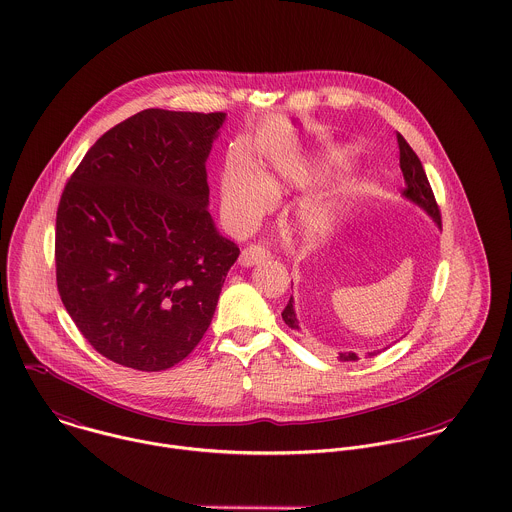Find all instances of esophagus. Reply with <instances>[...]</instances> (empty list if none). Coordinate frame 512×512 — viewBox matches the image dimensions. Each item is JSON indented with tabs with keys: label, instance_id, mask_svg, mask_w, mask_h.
<instances>
[{
	"label": "esophagus",
	"instance_id": "1",
	"mask_svg": "<svg viewBox=\"0 0 512 512\" xmlns=\"http://www.w3.org/2000/svg\"><path fill=\"white\" fill-rule=\"evenodd\" d=\"M269 257H271L269 249H265V247H261V245H249V247H245V249L241 251L239 263H241L243 267H253V265H257V263H261V261H267Z\"/></svg>",
	"mask_w": 512,
	"mask_h": 512
}]
</instances>
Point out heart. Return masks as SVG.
I'll return each instance as SVG.
<instances>
[{"label": "heart", "instance_id": "heart-1", "mask_svg": "<svg viewBox=\"0 0 512 512\" xmlns=\"http://www.w3.org/2000/svg\"><path fill=\"white\" fill-rule=\"evenodd\" d=\"M354 158L350 148L336 150L322 162L295 160L277 166L273 174H255L241 166H229L221 178V211L237 229H253L275 204V198L285 188H307L310 184L342 170ZM350 198H314L297 207V223L312 239L332 235L346 219Z\"/></svg>", "mask_w": 512, "mask_h": 512}]
</instances>
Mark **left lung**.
Instances as JSON below:
<instances>
[{
  "mask_svg": "<svg viewBox=\"0 0 512 512\" xmlns=\"http://www.w3.org/2000/svg\"><path fill=\"white\" fill-rule=\"evenodd\" d=\"M398 144H400V168H402V174H404V182H406V188L402 192V198H406L411 204L421 207L431 219L433 223L441 229V215H439V207L435 204V198H433V192H431V186L427 182V176H425V170L417 158V154L411 150L406 138L398 134ZM285 324L289 328H293L295 332H301V324H299V316H297V310H295V299L291 297L285 310L281 312ZM388 348V346H386ZM384 348V350H386ZM382 350H374V352H368V358L380 354ZM338 360L340 362H356L358 356L354 352H338Z\"/></svg>",
  "mask_w": 512,
  "mask_h": 512,
  "instance_id": "left-lung-1",
  "label": "left lung"
}]
</instances>
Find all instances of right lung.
Instances as JSON below:
<instances>
[{"mask_svg": "<svg viewBox=\"0 0 512 512\" xmlns=\"http://www.w3.org/2000/svg\"><path fill=\"white\" fill-rule=\"evenodd\" d=\"M225 112L146 108L103 134L57 209L61 301L104 358L142 372L204 338L239 247L207 211Z\"/></svg>", "mask_w": 512, "mask_h": 512, "instance_id": "obj_1", "label": "right lung"}]
</instances>
